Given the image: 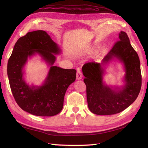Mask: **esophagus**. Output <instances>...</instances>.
Here are the masks:
<instances>
[{
	"label": "esophagus",
	"mask_w": 148,
	"mask_h": 148,
	"mask_svg": "<svg viewBox=\"0 0 148 148\" xmlns=\"http://www.w3.org/2000/svg\"><path fill=\"white\" fill-rule=\"evenodd\" d=\"M82 73L80 70H78L77 72V79L79 80L82 78Z\"/></svg>",
	"instance_id": "obj_1"
}]
</instances>
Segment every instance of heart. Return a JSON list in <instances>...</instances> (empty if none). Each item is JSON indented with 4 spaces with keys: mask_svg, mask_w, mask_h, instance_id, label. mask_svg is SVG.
Segmentation results:
<instances>
[{
    "mask_svg": "<svg viewBox=\"0 0 148 148\" xmlns=\"http://www.w3.org/2000/svg\"><path fill=\"white\" fill-rule=\"evenodd\" d=\"M86 53V51H83V50H81L79 51L78 52H77V56L78 57H80V56H83V55H84Z\"/></svg>",
    "mask_w": 148,
    "mask_h": 148,
    "instance_id": "heart-1",
    "label": "heart"
}]
</instances>
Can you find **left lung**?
Returning a JSON list of instances; mask_svg holds the SVG:
<instances>
[{
    "label": "left lung",
    "mask_w": 148,
    "mask_h": 148,
    "mask_svg": "<svg viewBox=\"0 0 148 148\" xmlns=\"http://www.w3.org/2000/svg\"><path fill=\"white\" fill-rule=\"evenodd\" d=\"M113 60L120 62L125 71L123 84L120 86L108 85L103 80L106 69ZM82 71L86 86L88 108L95 114L107 115L119 113L130 106L140 93L141 87L140 59L124 31H120L119 41L101 63L84 64Z\"/></svg>",
    "instance_id": "left-lung-1"
}]
</instances>
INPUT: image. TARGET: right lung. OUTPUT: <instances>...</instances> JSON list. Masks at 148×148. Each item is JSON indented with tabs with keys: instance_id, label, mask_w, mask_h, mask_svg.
<instances>
[{
	"instance_id": "obj_1",
	"label": "right lung",
	"mask_w": 148,
	"mask_h": 148,
	"mask_svg": "<svg viewBox=\"0 0 148 148\" xmlns=\"http://www.w3.org/2000/svg\"><path fill=\"white\" fill-rule=\"evenodd\" d=\"M62 53L46 31L29 32L15 43L7 64V75L11 90L21 108L34 115L51 117L63 108L65 94L76 79L75 69L53 66L56 55ZM38 55L49 66L47 77L39 86L26 83L24 66L28 58Z\"/></svg>"
}]
</instances>
